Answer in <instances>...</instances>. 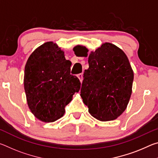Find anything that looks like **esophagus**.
I'll use <instances>...</instances> for the list:
<instances>
[{
	"label": "esophagus",
	"instance_id": "obj_1",
	"mask_svg": "<svg viewBox=\"0 0 158 158\" xmlns=\"http://www.w3.org/2000/svg\"><path fill=\"white\" fill-rule=\"evenodd\" d=\"M77 77H78L79 78V79L80 80V81L81 82H82V81H83V74H79L78 75H77Z\"/></svg>",
	"mask_w": 158,
	"mask_h": 158
}]
</instances>
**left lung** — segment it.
Here are the masks:
<instances>
[{
  "mask_svg": "<svg viewBox=\"0 0 158 158\" xmlns=\"http://www.w3.org/2000/svg\"><path fill=\"white\" fill-rule=\"evenodd\" d=\"M73 51L77 56L85 57L89 52L81 45ZM89 64L80 94L83 102L99 121L117 118L127 108L132 94L134 73L127 56L116 45L106 42L90 53Z\"/></svg>",
  "mask_w": 158,
  "mask_h": 158,
  "instance_id": "1",
  "label": "left lung"
}]
</instances>
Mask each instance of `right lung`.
<instances>
[{"mask_svg":"<svg viewBox=\"0 0 158 158\" xmlns=\"http://www.w3.org/2000/svg\"><path fill=\"white\" fill-rule=\"evenodd\" d=\"M72 63L53 42H45L31 53L26 62L23 84L31 111L37 119L54 122L79 91L81 82L70 74Z\"/></svg>","mask_w":158,"mask_h":158,"instance_id":"obj_1","label":"right lung"}]
</instances>
